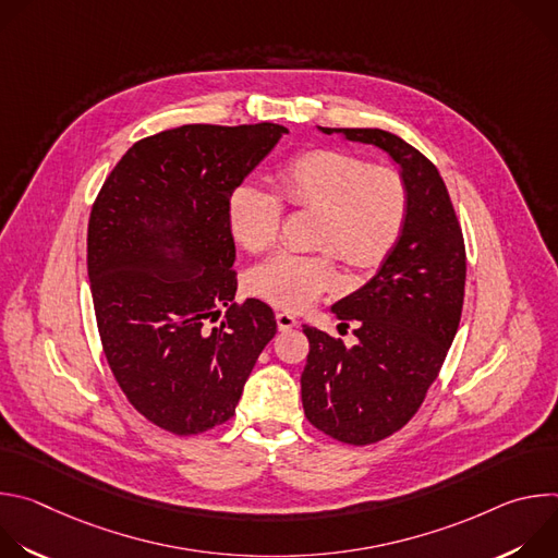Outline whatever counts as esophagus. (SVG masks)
<instances>
[{"label":"esophagus","mask_w":558,"mask_h":558,"mask_svg":"<svg viewBox=\"0 0 558 558\" xmlns=\"http://www.w3.org/2000/svg\"><path fill=\"white\" fill-rule=\"evenodd\" d=\"M276 323H278V329H280V331H289V329H293V327L298 325V317H295L293 313L280 311V313L276 315Z\"/></svg>","instance_id":"obj_1"}]
</instances>
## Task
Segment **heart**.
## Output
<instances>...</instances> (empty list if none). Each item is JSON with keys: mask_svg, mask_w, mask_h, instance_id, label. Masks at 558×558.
Listing matches in <instances>:
<instances>
[{"mask_svg": "<svg viewBox=\"0 0 558 558\" xmlns=\"http://www.w3.org/2000/svg\"><path fill=\"white\" fill-rule=\"evenodd\" d=\"M280 196L298 209H315L313 254H278L250 274V291L260 300L300 311L338 280L336 254L355 271L377 267L400 238L407 211V183L386 166L333 147H311L278 172ZM258 183L238 185L227 205L233 241L258 254L278 241L282 201Z\"/></svg>", "mask_w": 558, "mask_h": 558, "instance_id": "1", "label": "heart"}]
</instances>
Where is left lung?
Returning a JSON list of instances; mask_svg holds the SVG:
<instances>
[{"label": "left lung", "instance_id": "1", "mask_svg": "<svg viewBox=\"0 0 558 558\" xmlns=\"http://www.w3.org/2000/svg\"><path fill=\"white\" fill-rule=\"evenodd\" d=\"M320 130L384 149L409 192L404 229L377 274L331 306L338 320L355 323L357 344L302 329L306 420L338 441L366 446L407 426L437 379L461 320L465 247L446 183L420 149L377 128Z\"/></svg>", "mask_w": 558, "mask_h": 558}]
</instances>
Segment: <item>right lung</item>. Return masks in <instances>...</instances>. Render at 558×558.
Wrapping results in <instances>:
<instances>
[{"mask_svg":"<svg viewBox=\"0 0 558 558\" xmlns=\"http://www.w3.org/2000/svg\"><path fill=\"white\" fill-rule=\"evenodd\" d=\"M284 125H181L136 141L88 222V276L110 371L154 426L198 435L225 424L269 340V304H235L231 192ZM223 323L209 328L219 306Z\"/></svg>","mask_w":558,"mask_h":558,"instance_id":"right-lung-1","label":"right lung"}]
</instances>
